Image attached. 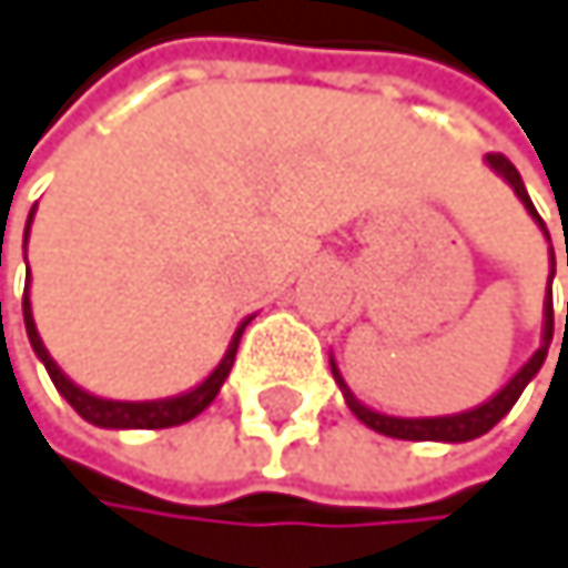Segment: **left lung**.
Masks as SVG:
<instances>
[{
  "mask_svg": "<svg viewBox=\"0 0 568 568\" xmlns=\"http://www.w3.org/2000/svg\"><path fill=\"white\" fill-rule=\"evenodd\" d=\"M485 164L515 191V197L525 205V212L532 215V222L539 225V232L546 235V242H549V293H546V303H542V343H539V349L521 363V367L508 377V384L498 390V394H491L488 400H481L478 407H468V410H458V414H440V417H394V414H384V410H374V407H367L363 404L349 387H346V381H343V374H339V367H336V359H333V353H329V371H333V381H336V387H339V394H343V400H346V407L367 424V427H374L377 434H387V437H400V440H444V444H462V440H475V437H481V434H488L511 407H515V400L521 397V390L532 384V377L542 371V363H546V353H549V343H552V275H556V255H552V239H549V229H546V222L539 219V212H536V205H532V197H529V191H525V184H521V174L515 171V164L508 161V158H501V154H488L485 158ZM566 265H568V245H566ZM566 329H568V313H566Z\"/></svg>",
  "mask_w": 568,
  "mask_h": 568,
  "instance_id": "8db88e82",
  "label": "left lung"
}]
</instances>
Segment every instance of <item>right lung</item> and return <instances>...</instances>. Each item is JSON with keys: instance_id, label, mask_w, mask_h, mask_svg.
Masks as SVG:
<instances>
[{"instance_id": "add662e5", "label": "right lung", "mask_w": 568, "mask_h": 568, "mask_svg": "<svg viewBox=\"0 0 568 568\" xmlns=\"http://www.w3.org/2000/svg\"><path fill=\"white\" fill-rule=\"evenodd\" d=\"M32 215H36V209H32L29 219H26V235H22L26 242H29ZM22 320H26V336H29L32 353H36L39 363L47 367L50 381H53L57 390L67 397V404H70L83 420H90V424H97V427H110V430H161V427H178V424L197 417L201 410H205V407L219 397L222 384L229 381L232 363H235V353H239V339H242L245 326L252 323V316H248V320H242V323L235 326V333H232V339H229V349H225V356L219 359V367H215L205 381H201V384H194L191 390H181V394H174V397H158V400H110V397H97V394L83 390L80 384H73V381L60 371V363L50 356L43 336H39V329H36V320H32L29 278H26V296H22Z\"/></svg>"}]
</instances>
